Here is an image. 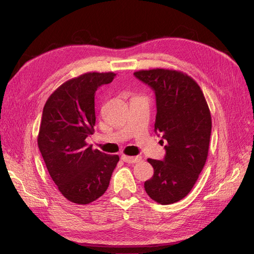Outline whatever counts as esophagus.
<instances>
[{
  "label": "esophagus",
  "mask_w": 254,
  "mask_h": 254,
  "mask_svg": "<svg viewBox=\"0 0 254 254\" xmlns=\"http://www.w3.org/2000/svg\"><path fill=\"white\" fill-rule=\"evenodd\" d=\"M122 159L124 160L125 163L128 164H135L138 163L141 160L140 156H127V155H122Z\"/></svg>",
  "instance_id": "1"
}]
</instances>
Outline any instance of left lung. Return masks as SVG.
Returning <instances> with one entry per match:
<instances>
[{
	"instance_id": "left-lung-1",
	"label": "left lung",
	"mask_w": 254,
	"mask_h": 254,
	"mask_svg": "<svg viewBox=\"0 0 254 254\" xmlns=\"http://www.w3.org/2000/svg\"><path fill=\"white\" fill-rule=\"evenodd\" d=\"M133 75L155 92L154 131L166 141L164 160L147 159L154 175L145 181L144 189L153 200L170 205L190 193L206 164L211 114L202 90L188 74L153 69L137 71Z\"/></svg>"
}]
</instances>
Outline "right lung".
<instances>
[{
  "instance_id": "right-lung-1",
  "label": "right lung",
  "mask_w": 254,
  "mask_h": 254,
  "mask_svg": "<svg viewBox=\"0 0 254 254\" xmlns=\"http://www.w3.org/2000/svg\"><path fill=\"white\" fill-rule=\"evenodd\" d=\"M113 72H88L66 80L49 96L43 109L38 145L47 170L67 200L87 205L106 193L119 155L88 145L94 133L95 94L110 84Z\"/></svg>"
}]
</instances>
